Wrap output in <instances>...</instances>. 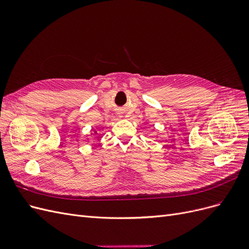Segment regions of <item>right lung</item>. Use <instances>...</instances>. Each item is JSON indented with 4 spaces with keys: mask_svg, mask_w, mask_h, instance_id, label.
<instances>
[{
    "mask_svg": "<svg viewBox=\"0 0 249 249\" xmlns=\"http://www.w3.org/2000/svg\"><path fill=\"white\" fill-rule=\"evenodd\" d=\"M94 133H95V134H96V131H95V132H94Z\"/></svg>",
    "mask_w": 249,
    "mask_h": 249,
    "instance_id": "right-lung-1",
    "label": "right lung"
}]
</instances>
